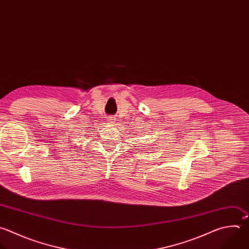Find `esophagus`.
Instances as JSON below:
<instances>
[{
  "label": "esophagus",
  "instance_id": "obj_1",
  "mask_svg": "<svg viewBox=\"0 0 249 249\" xmlns=\"http://www.w3.org/2000/svg\"><path fill=\"white\" fill-rule=\"evenodd\" d=\"M107 119H108V121H109V122H114V121H115V118H114V117H112V116L108 117Z\"/></svg>",
  "mask_w": 249,
  "mask_h": 249
}]
</instances>
